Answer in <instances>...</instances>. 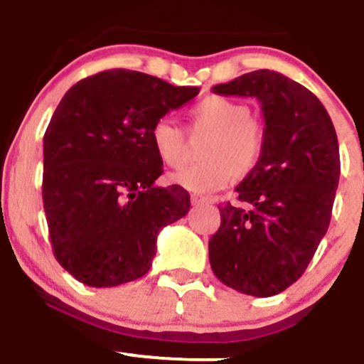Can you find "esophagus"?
<instances>
[{"mask_svg":"<svg viewBox=\"0 0 364 364\" xmlns=\"http://www.w3.org/2000/svg\"><path fill=\"white\" fill-rule=\"evenodd\" d=\"M191 203H192V206H200V204L206 203V198H204V196L192 194V196H191Z\"/></svg>","mask_w":364,"mask_h":364,"instance_id":"obj_1","label":"esophagus"}]
</instances>
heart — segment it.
I'll return each instance as SVG.
<instances>
[{"instance_id": "heart-1", "label": "heart", "mask_w": 364, "mask_h": 364, "mask_svg": "<svg viewBox=\"0 0 364 364\" xmlns=\"http://www.w3.org/2000/svg\"><path fill=\"white\" fill-rule=\"evenodd\" d=\"M194 131L209 132L200 148L199 165L178 170L168 177L173 186L191 192L218 191L235 178L252 173L264 151V126L250 115L243 102L223 95H208L189 110ZM151 146L158 160L168 168L186 161V141L181 127L172 119L161 117L149 131Z\"/></svg>"}]
</instances>
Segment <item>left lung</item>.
<instances>
[{"mask_svg": "<svg viewBox=\"0 0 364 364\" xmlns=\"http://www.w3.org/2000/svg\"><path fill=\"white\" fill-rule=\"evenodd\" d=\"M213 92L257 98L266 141L235 189L240 206H220L209 262L230 288L272 296L300 279L327 233L341 175L334 124L309 88L276 71L247 73Z\"/></svg>", "mask_w": 364, "mask_h": 364, "instance_id": "left-lung-1", "label": "left lung"}]
</instances>
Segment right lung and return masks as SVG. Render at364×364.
<instances>
[{"label":"right lung","mask_w":364,"mask_h":364,"mask_svg":"<svg viewBox=\"0 0 364 364\" xmlns=\"http://www.w3.org/2000/svg\"><path fill=\"white\" fill-rule=\"evenodd\" d=\"M156 76L109 70L78 81L44 134L42 199L55 259L80 283L110 288L144 276L161 228L189 213L164 173L149 131L199 93Z\"/></svg>","instance_id":"obj_1"}]
</instances>
